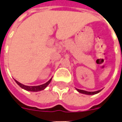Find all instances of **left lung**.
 <instances>
[{
	"label": "left lung",
	"instance_id": "left-lung-1",
	"mask_svg": "<svg viewBox=\"0 0 122 122\" xmlns=\"http://www.w3.org/2000/svg\"><path fill=\"white\" fill-rule=\"evenodd\" d=\"M76 90L78 92H80V93H82V94L86 95H94L98 94L100 92L102 91V90H98V91L96 92H88L85 91V90H79V89H76Z\"/></svg>",
	"mask_w": 122,
	"mask_h": 122
}]
</instances>
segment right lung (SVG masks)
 I'll list each match as a JSON object with an SVG mask.
<instances>
[{"label":"right lung","instance_id":"1","mask_svg":"<svg viewBox=\"0 0 122 122\" xmlns=\"http://www.w3.org/2000/svg\"><path fill=\"white\" fill-rule=\"evenodd\" d=\"M15 82H16L18 85L19 86L20 88H22V89L24 90H26L27 91H30V92H38V91H41V90H44L45 88H46L48 85L49 84L52 80V78L50 79V80H48L46 83L44 84H42V85L40 86H25L22 84H21L20 82H18L17 80H15Z\"/></svg>","mask_w":122,"mask_h":122}]
</instances>
